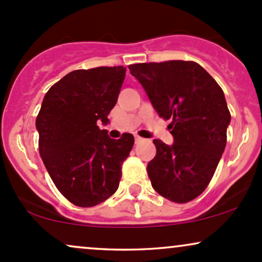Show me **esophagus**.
Masks as SVG:
<instances>
[{"label": "esophagus", "instance_id": "34e87169", "mask_svg": "<svg viewBox=\"0 0 262 262\" xmlns=\"http://www.w3.org/2000/svg\"><path fill=\"white\" fill-rule=\"evenodd\" d=\"M144 139L143 138H140L139 135H135V144H139V143H141V141H143Z\"/></svg>", "mask_w": 262, "mask_h": 262}]
</instances>
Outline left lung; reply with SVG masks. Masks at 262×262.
I'll return each mask as SVG.
<instances>
[{
  "label": "left lung",
  "mask_w": 262,
  "mask_h": 262,
  "mask_svg": "<svg viewBox=\"0 0 262 262\" xmlns=\"http://www.w3.org/2000/svg\"><path fill=\"white\" fill-rule=\"evenodd\" d=\"M128 68L159 116L172 121V145L154 140L156 155L148 164L152 188L172 202H189L208 186L225 149L230 113L223 90L194 61Z\"/></svg>",
  "instance_id": "left-lung-1"
}]
</instances>
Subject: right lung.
Masks as SVG:
<instances>
[{"label":"right lung","mask_w":262,"mask_h":262,"mask_svg":"<svg viewBox=\"0 0 262 262\" xmlns=\"http://www.w3.org/2000/svg\"><path fill=\"white\" fill-rule=\"evenodd\" d=\"M125 71L123 66L71 71L44 96L35 121L39 154L56 188L75 206L100 204L119 186L134 137L112 139L97 122H110Z\"/></svg>","instance_id":"obj_1"}]
</instances>
